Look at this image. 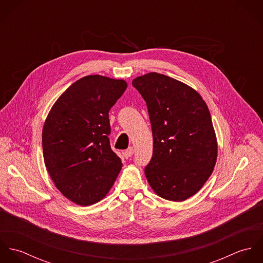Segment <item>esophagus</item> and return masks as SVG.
Segmentation results:
<instances>
[{
	"label": "esophagus",
	"mask_w": 263,
	"mask_h": 263,
	"mask_svg": "<svg viewBox=\"0 0 263 263\" xmlns=\"http://www.w3.org/2000/svg\"><path fill=\"white\" fill-rule=\"evenodd\" d=\"M124 155H125V157H132L133 155H134V148L133 147H129L127 150L124 152Z\"/></svg>",
	"instance_id": "1"
}]
</instances>
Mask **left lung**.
<instances>
[{"label": "left lung", "instance_id": "1", "mask_svg": "<svg viewBox=\"0 0 263 263\" xmlns=\"http://www.w3.org/2000/svg\"><path fill=\"white\" fill-rule=\"evenodd\" d=\"M133 86L147 103L152 125L148 182L165 199L185 200L216 165L218 145L209 108L195 90L168 76L149 73L134 79Z\"/></svg>", "mask_w": 263, "mask_h": 263}]
</instances>
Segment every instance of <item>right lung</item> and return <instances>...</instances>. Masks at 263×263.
<instances>
[{"mask_svg":"<svg viewBox=\"0 0 263 263\" xmlns=\"http://www.w3.org/2000/svg\"><path fill=\"white\" fill-rule=\"evenodd\" d=\"M126 87L123 80L86 76L61 95L45 119L46 169L57 188L79 205L101 200L121 170L110 147L108 112Z\"/></svg>","mask_w":263,"mask_h":263,"instance_id":"obj_1","label":"right lung"}]
</instances>
